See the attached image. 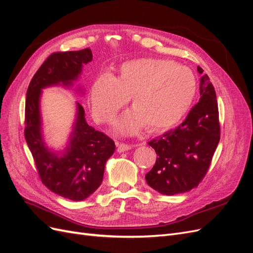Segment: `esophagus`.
<instances>
[{"instance_id":"esophagus-1","label":"esophagus","mask_w":253,"mask_h":253,"mask_svg":"<svg viewBox=\"0 0 253 253\" xmlns=\"http://www.w3.org/2000/svg\"><path fill=\"white\" fill-rule=\"evenodd\" d=\"M116 147H117V151L119 153H122V152H126V151L131 150L133 145L126 144V143H121V142H116Z\"/></svg>"}]
</instances>
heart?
I'll list each match as a JSON object with an SVG mask.
<instances>
[{"label":"heart","instance_id":"obj_1","mask_svg":"<svg viewBox=\"0 0 253 253\" xmlns=\"http://www.w3.org/2000/svg\"><path fill=\"white\" fill-rule=\"evenodd\" d=\"M196 91V78L189 67L169 60L135 59L120 65L116 78L102 74L95 80L91 112L98 122L110 124L131 97L133 110L116 122V132L134 135L144 126L160 132L178 124Z\"/></svg>","mask_w":253,"mask_h":253}]
</instances>
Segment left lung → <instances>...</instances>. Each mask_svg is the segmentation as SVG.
<instances>
[{"instance_id":"8db88e82","label":"left lung","mask_w":253,"mask_h":253,"mask_svg":"<svg viewBox=\"0 0 253 253\" xmlns=\"http://www.w3.org/2000/svg\"><path fill=\"white\" fill-rule=\"evenodd\" d=\"M203 74V68L197 66ZM201 98L175 129L148 142L155 150L154 167L145 175L148 185L165 195L188 192L208 172L220 137L215 89L207 74L200 84Z\"/></svg>"}]
</instances>
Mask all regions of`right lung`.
<instances>
[{
  "label": "right lung",
  "instance_id": "right-lung-1",
  "mask_svg": "<svg viewBox=\"0 0 253 253\" xmlns=\"http://www.w3.org/2000/svg\"><path fill=\"white\" fill-rule=\"evenodd\" d=\"M91 60L89 48L51 53L35 74L26 93L24 134L38 173L51 192L75 202L85 200L101 185L115 142L87 125L83 106L77 102V115L66 148L60 153L51 151L42 135L40 98L45 87L73 86L83 64Z\"/></svg>",
  "mask_w": 253,
  "mask_h": 253
}]
</instances>
